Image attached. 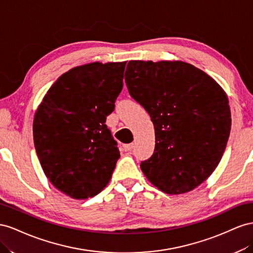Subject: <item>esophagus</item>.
I'll use <instances>...</instances> for the list:
<instances>
[{"mask_svg": "<svg viewBox=\"0 0 253 253\" xmlns=\"http://www.w3.org/2000/svg\"><path fill=\"white\" fill-rule=\"evenodd\" d=\"M123 148L125 151H130L133 148V144H125V145H123Z\"/></svg>", "mask_w": 253, "mask_h": 253, "instance_id": "1", "label": "esophagus"}]
</instances>
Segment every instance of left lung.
Returning <instances> with one entry per match:
<instances>
[{
  "instance_id": "8db88e82",
  "label": "left lung",
  "mask_w": 253,
  "mask_h": 253,
  "mask_svg": "<svg viewBox=\"0 0 253 253\" xmlns=\"http://www.w3.org/2000/svg\"><path fill=\"white\" fill-rule=\"evenodd\" d=\"M129 94L154 123L156 145L141 169L167 194L190 192L217 168L231 129L225 91L204 71L183 61L131 60Z\"/></svg>"
}]
</instances>
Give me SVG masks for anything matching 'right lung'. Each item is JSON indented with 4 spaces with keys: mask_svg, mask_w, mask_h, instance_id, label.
I'll return each instance as SVG.
<instances>
[{
    "mask_svg": "<svg viewBox=\"0 0 253 253\" xmlns=\"http://www.w3.org/2000/svg\"><path fill=\"white\" fill-rule=\"evenodd\" d=\"M124 62L71 69L50 86L35 113L36 153L56 189L74 199L102 192L120 158L106 119L123 89Z\"/></svg>",
    "mask_w": 253,
    "mask_h": 253,
    "instance_id": "obj_1",
    "label": "right lung"
}]
</instances>
